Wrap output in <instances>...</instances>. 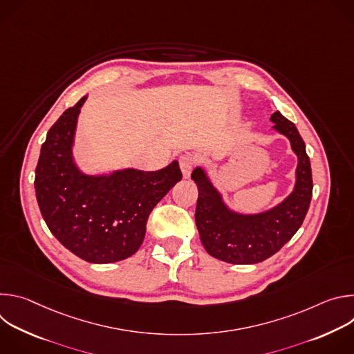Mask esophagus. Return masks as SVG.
<instances>
[{
	"mask_svg": "<svg viewBox=\"0 0 354 354\" xmlns=\"http://www.w3.org/2000/svg\"><path fill=\"white\" fill-rule=\"evenodd\" d=\"M194 164H196V158L192 154H182L179 157V167L185 178L190 176V172L194 168Z\"/></svg>",
	"mask_w": 354,
	"mask_h": 354,
	"instance_id": "obj_1",
	"label": "esophagus"
}]
</instances>
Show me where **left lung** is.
Listing matches in <instances>:
<instances>
[{
	"label": "left lung",
	"mask_w": 354,
	"mask_h": 354,
	"mask_svg": "<svg viewBox=\"0 0 354 354\" xmlns=\"http://www.w3.org/2000/svg\"><path fill=\"white\" fill-rule=\"evenodd\" d=\"M270 120L276 130L290 138L298 156L295 189L280 206L258 216L230 213L205 172L197 168L192 174L198 190L194 220L200 241L216 259L235 265L266 261L292 238L310 209L314 185L306 142L295 124L279 111Z\"/></svg>",
	"instance_id": "1"
}]
</instances>
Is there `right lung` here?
I'll return each mask as SVG.
<instances>
[{"instance_id": "right-lung-1", "label": "right lung", "mask_w": 354, "mask_h": 354, "mask_svg": "<svg viewBox=\"0 0 354 354\" xmlns=\"http://www.w3.org/2000/svg\"><path fill=\"white\" fill-rule=\"evenodd\" d=\"M85 99L50 127L35 171V190L41 217L62 245L89 263H112L138 250L151 212L182 172L174 161L156 172L82 175L73 162L71 144Z\"/></svg>"}]
</instances>
